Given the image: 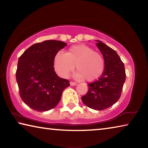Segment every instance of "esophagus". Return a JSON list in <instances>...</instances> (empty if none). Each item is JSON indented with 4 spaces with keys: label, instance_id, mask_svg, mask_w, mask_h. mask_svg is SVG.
<instances>
[{
    "label": "esophagus",
    "instance_id": "1",
    "mask_svg": "<svg viewBox=\"0 0 148 148\" xmlns=\"http://www.w3.org/2000/svg\"><path fill=\"white\" fill-rule=\"evenodd\" d=\"M70 85H71V86H76L77 84L75 83V82H70Z\"/></svg>",
    "mask_w": 148,
    "mask_h": 148
}]
</instances>
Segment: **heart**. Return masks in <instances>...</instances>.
<instances>
[{"instance_id":"1","label":"heart","mask_w":148,"mask_h":148,"mask_svg":"<svg viewBox=\"0 0 148 148\" xmlns=\"http://www.w3.org/2000/svg\"><path fill=\"white\" fill-rule=\"evenodd\" d=\"M54 69L59 76L68 77L76 65L77 72L74 74L76 79L85 78L95 81L101 76L104 68L102 57L85 44L71 46L66 53L59 51L54 57Z\"/></svg>"}]
</instances>
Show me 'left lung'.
Masks as SVG:
<instances>
[{
    "label": "left lung",
    "mask_w": 148,
    "mask_h": 148,
    "mask_svg": "<svg viewBox=\"0 0 148 148\" xmlns=\"http://www.w3.org/2000/svg\"><path fill=\"white\" fill-rule=\"evenodd\" d=\"M104 60V71L97 81L88 84L89 90L82 97L87 106L102 110L112 106L118 101L126 79L123 62L116 51L102 41L96 40Z\"/></svg>",
    "instance_id": "obj_1"
}]
</instances>
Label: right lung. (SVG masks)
<instances>
[{"instance_id":"add662e5","label":"right lung","mask_w":148,"mask_h":148,"mask_svg":"<svg viewBox=\"0 0 148 148\" xmlns=\"http://www.w3.org/2000/svg\"><path fill=\"white\" fill-rule=\"evenodd\" d=\"M59 40H45L33 44L19 58L16 81L23 102L38 112L54 108L60 101L69 81L59 77L54 71L55 56L66 46Z\"/></svg>"}]
</instances>
